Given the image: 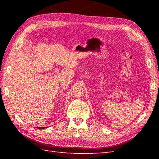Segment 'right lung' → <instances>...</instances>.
<instances>
[{
  "label": "right lung",
  "mask_w": 159,
  "mask_h": 159,
  "mask_svg": "<svg viewBox=\"0 0 159 159\" xmlns=\"http://www.w3.org/2000/svg\"><path fill=\"white\" fill-rule=\"evenodd\" d=\"M38 128H40V129H43V128H40V127H38Z\"/></svg>",
  "instance_id": "obj_1"
}]
</instances>
